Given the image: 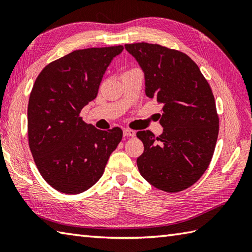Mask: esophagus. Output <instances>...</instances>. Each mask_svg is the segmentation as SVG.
<instances>
[{"label":"esophagus","instance_id":"34e87169","mask_svg":"<svg viewBox=\"0 0 252 252\" xmlns=\"http://www.w3.org/2000/svg\"><path fill=\"white\" fill-rule=\"evenodd\" d=\"M123 135L127 137H134L135 136V131L131 129H125L123 130Z\"/></svg>","mask_w":252,"mask_h":252}]
</instances>
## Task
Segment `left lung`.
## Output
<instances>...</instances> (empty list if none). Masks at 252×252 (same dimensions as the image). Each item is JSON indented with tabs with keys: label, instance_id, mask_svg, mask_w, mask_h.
Masks as SVG:
<instances>
[{
	"label": "left lung",
	"instance_id": "8db88e82",
	"mask_svg": "<svg viewBox=\"0 0 252 252\" xmlns=\"http://www.w3.org/2000/svg\"><path fill=\"white\" fill-rule=\"evenodd\" d=\"M145 73L146 95L162 105L161 135L138 131L141 175L156 189L178 192L201 178L215 153L219 115L199 67L185 53L159 44H126Z\"/></svg>",
	"mask_w": 252,
	"mask_h": 252
}]
</instances>
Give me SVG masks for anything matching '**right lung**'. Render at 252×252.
<instances>
[{"label": "right lung", "mask_w": 252, "mask_h": 252, "mask_svg": "<svg viewBox=\"0 0 252 252\" xmlns=\"http://www.w3.org/2000/svg\"><path fill=\"white\" fill-rule=\"evenodd\" d=\"M122 45L73 51L46 65L28 104V143L40 174L53 189L77 195L104 173L122 140L120 127L101 131L80 112L97 96L103 74Z\"/></svg>", "instance_id": "add662e5"}]
</instances>
